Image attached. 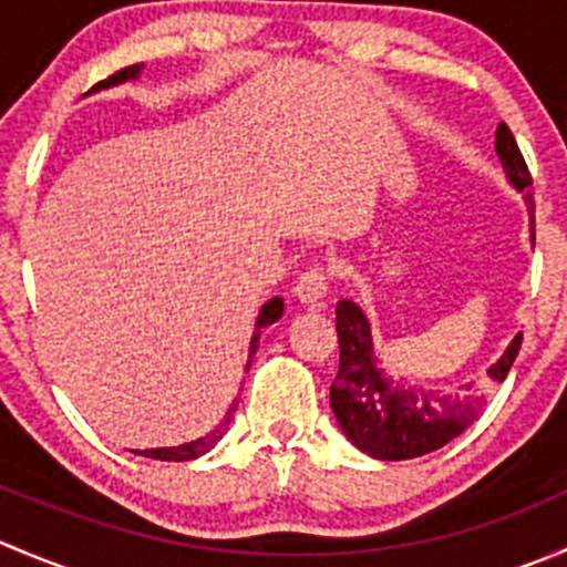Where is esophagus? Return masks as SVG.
<instances>
[{
    "mask_svg": "<svg viewBox=\"0 0 567 567\" xmlns=\"http://www.w3.org/2000/svg\"><path fill=\"white\" fill-rule=\"evenodd\" d=\"M326 290H329V271L316 262V266H310L307 271L299 274L293 293L299 296L305 305H318V301L326 296Z\"/></svg>",
    "mask_w": 567,
    "mask_h": 567,
    "instance_id": "34e87169",
    "label": "esophagus"
}]
</instances>
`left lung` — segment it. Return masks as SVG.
I'll list each match as a JSON object with an SVG mask.
<instances>
[{"label": "left lung", "mask_w": 567, "mask_h": 567, "mask_svg": "<svg viewBox=\"0 0 567 567\" xmlns=\"http://www.w3.org/2000/svg\"><path fill=\"white\" fill-rule=\"evenodd\" d=\"M496 156L513 186L527 197L532 238H535V199L529 192L532 175L507 123H499L496 128ZM334 323L337 342H340V370L331 381V411L342 433L370 458H420L458 439L483 414L485 398L472 384L450 392H425L384 379L375 368L368 318L351 299L337 301ZM522 340L524 334H516L499 362L491 364V379H507Z\"/></svg>", "instance_id": "8db88e82"}]
</instances>
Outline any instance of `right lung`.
I'll use <instances>...</instances> for the list:
<instances>
[{"label":"right lung","mask_w":567,"mask_h":567,"mask_svg":"<svg viewBox=\"0 0 567 567\" xmlns=\"http://www.w3.org/2000/svg\"><path fill=\"white\" fill-rule=\"evenodd\" d=\"M140 71H142L140 62H136V65H128V68H120V71H114L112 76L104 79V82L95 84L93 90H101V87H114V84L128 82V79H134L136 73H140ZM282 310H285L282 299H271V301H268V305H262L260 316H257V323H255V334H251V342H249V364H251V357H255V351H257V342H260V329H262V326H271L274 320H279V316H282ZM249 364H247V370H249ZM236 409H238V400H236V403L230 405V411H227L225 422H219V427H216V431H210L208 436L197 439V442L181 444V447L140 450V453H136V455H145V458H153V461H192V458H199V455L208 453V450L214 447V444L219 442L221 436H225L227 425H230V416H233V411H236Z\"/></svg>","instance_id":"obj_1"}]
</instances>
